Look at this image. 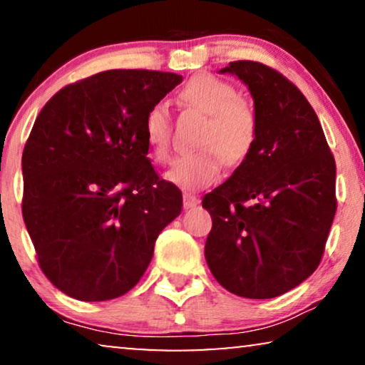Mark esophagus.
I'll list each match as a JSON object with an SVG mask.
<instances>
[{
    "label": "esophagus",
    "instance_id": "obj_1",
    "mask_svg": "<svg viewBox=\"0 0 365 365\" xmlns=\"http://www.w3.org/2000/svg\"><path fill=\"white\" fill-rule=\"evenodd\" d=\"M198 203H200L198 197H195V195H192V193H183V208L185 210L197 207Z\"/></svg>",
    "mask_w": 365,
    "mask_h": 365
}]
</instances>
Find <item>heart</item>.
Segmentation results:
<instances>
[{"label": "heart", "mask_w": 365, "mask_h": 365, "mask_svg": "<svg viewBox=\"0 0 365 365\" xmlns=\"http://www.w3.org/2000/svg\"><path fill=\"white\" fill-rule=\"evenodd\" d=\"M180 99L208 115V124L197 152L178 157L165 178L183 190H203L223 175L225 163L240 165L250 157L258 138V114L250 101L238 97L235 86L212 74L190 79ZM143 135L157 162H168L172 117L163 102L150 106L143 117Z\"/></svg>", "instance_id": "obj_1"}]
</instances>
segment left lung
<instances>
[{"mask_svg": "<svg viewBox=\"0 0 365 365\" xmlns=\"http://www.w3.org/2000/svg\"><path fill=\"white\" fill-rule=\"evenodd\" d=\"M258 114L250 157L203 197L212 215L205 258L225 289L268 299L309 278L334 220L336 162L314 109L278 71L233 61Z\"/></svg>", "mask_w": 365, "mask_h": 365, "instance_id": "8db88e82", "label": "left lung"}]
</instances>
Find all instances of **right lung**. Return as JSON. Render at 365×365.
Masks as SVG:
<instances>
[{
    "label": "right lung",
    "mask_w": 365,
    "mask_h": 365,
    "mask_svg": "<svg viewBox=\"0 0 365 365\" xmlns=\"http://www.w3.org/2000/svg\"><path fill=\"white\" fill-rule=\"evenodd\" d=\"M182 76L112 69L46 102L23 150V218L64 294L107 301L138 283L182 193L147 158L143 117Z\"/></svg>",
    "instance_id": "obj_1"
}]
</instances>
